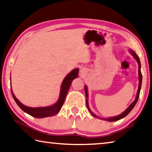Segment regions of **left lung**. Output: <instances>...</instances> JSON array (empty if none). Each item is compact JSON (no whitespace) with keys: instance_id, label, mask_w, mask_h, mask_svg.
Listing matches in <instances>:
<instances>
[{"instance_id":"obj_1","label":"left lung","mask_w":152,"mask_h":152,"mask_svg":"<svg viewBox=\"0 0 152 152\" xmlns=\"http://www.w3.org/2000/svg\"><path fill=\"white\" fill-rule=\"evenodd\" d=\"M130 52L132 54V56L134 58L136 59V60L138 62V75H139V85H138V91H137V94H136V97L135 100H134V101L132 103V104L128 107L126 110H124L123 113L120 114V115H118L116 116H114V117H108V118H102V120H105V121H110V122H114V121H119V120H121L123 118H124L125 116H126L128 114L130 113V112L133 109V108L134 107V106L136 105L137 101H138V100L139 99V96H140V89H141V86H142V75L141 73V64H140V59L138 58V56H137V54L134 52V51L130 50ZM85 95H86V98H87V101H86V103H87V107L88 108V110H89V112L91 113V114H92V115L94 117H96V118H99V116H96L95 114H93L91 110H90L89 107H88V91H87V86L85 85Z\"/></svg>"}]
</instances>
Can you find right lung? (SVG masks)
Returning a JSON list of instances; mask_svg holds the SVG:
<instances>
[{"label": "right lung", "instance_id": "obj_1", "mask_svg": "<svg viewBox=\"0 0 152 152\" xmlns=\"http://www.w3.org/2000/svg\"><path fill=\"white\" fill-rule=\"evenodd\" d=\"M78 73L79 69H74L73 70L71 71V72L65 77V79H64V81H63L61 85V91H60L58 101H57L55 104L51 106L36 108L26 107V106L22 104V103L16 98V96H14V93H12V88H11V92H12V96L14 101L16 102V104H18V107L20 108L23 111L25 112L26 113L30 114L31 116L36 117V118H38L52 116L55 115V114H58L60 109L61 108L62 106L64 103L65 97H66L68 91L70 88L71 83H72L74 79H75L78 77Z\"/></svg>", "mask_w": 152, "mask_h": 152}]
</instances>
